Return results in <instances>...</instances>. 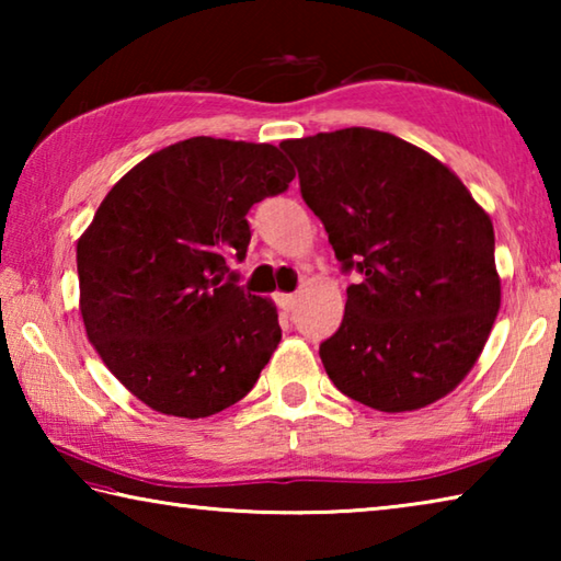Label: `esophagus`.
<instances>
[{
	"mask_svg": "<svg viewBox=\"0 0 561 561\" xmlns=\"http://www.w3.org/2000/svg\"><path fill=\"white\" fill-rule=\"evenodd\" d=\"M277 304L284 311H291L297 304V294H277Z\"/></svg>",
	"mask_w": 561,
	"mask_h": 561,
	"instance_id": "esophagus-1",
	"label": "esophagus"
}]
</instances>
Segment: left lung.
I'll list each match as a JSON object with an SVG mask.
<instances>
[{"instance_id":"left-lung-1","label":"left lung","mask_w":561,"mask_h":561,"mask_svg":"<svg viewBox=\"0 0 561 561\" xmlns=\"http://www.w3.org/2000/svg\"><path fill=\"white\" fill-rule=\"evenodd\" d=\"M279 148L341 270L360 274L339 331L319 346L331 381L386 413L448 396L500 309L488 213L453 170L391 133L344 128Z\"/></svg>"}]
</instances>
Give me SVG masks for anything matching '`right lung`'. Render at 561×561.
Masks as SVG:
<instances>
[{
	"label": "right lung",
	"instance_id": "right-lung-1",
	"mask_svg": "<svg viewBox=\"0 0 561 561\" xmlns=\"http://www.w3.org/2000/svg\"><path fill=\"white\" fill-rule=\"evenodd\" d=\"M294 168L277 146L187 138L123 175L76 247L81 317L103 364L158 413L207 417L252 391L282 339L244 291L247 213Z\"/></svg>",
	"mask_w": 561,
	"mask_h": 561
}]
</instances>
